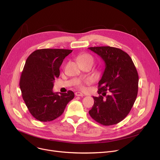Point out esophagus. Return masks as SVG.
I'll return each mask as SVG.
<instances>
[{"instance_id":"obj_1","label":"esophagus","mask_w":160,"mask_h":160,"mask_svg":"<svg viewBox=\"0 0 160 160\" xmlns=\"http://www.w3.org/2000/svg\"><path fill=\"white\" fill-rule=\"evenodd\" d=\"M75 95L76 96H78V97H83V94L80 93V92H76L75 93Z\"/></svg>"}]
</instances>
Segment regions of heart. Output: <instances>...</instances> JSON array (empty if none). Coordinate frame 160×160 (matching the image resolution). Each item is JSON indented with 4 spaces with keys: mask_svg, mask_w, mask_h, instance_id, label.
Instances as JSON below:
<instances>
[{
    "mask_svg": "<svg viewBox=\"0 0 160 160\" xmlns=\"http://www.w3.org/2000/svg\"><path fill=\"white\" fill-rule=\"evenodd\" d=\"M77 60L80 63H89L93 64V63H94V59H93V56L89 54H87V53H84V54H82L80 55L78 57ZM87 83H88V82L77 81V83H76V86H77V87L78 88H79L80 89H83V88H84V85Z\"/></svg>",
    "mask_w": 160,
    "mask_h": 160,
    "instance_id": "heart-1",
    "label": "heart"
}]
</instances>
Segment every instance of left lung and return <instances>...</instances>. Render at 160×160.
Instances as JSON below:
<instances>
[{"label":"left lung","instance_id":"left-lung-1","mask_svg":"<svg viewBox=\"0 0 160 160\" xmlns=\"http://www.w3.org/2000/svg\"><path fill=\"white\" fill-rule=\"evenodd\" d=\"M105 63L98 82L99 97H93L90 116L104 126L116 124L128 115L136 101L139 77L130 56L120 48L112 47L88 48Z\"/></svg>","mask_w":160,"mask_h":160}]
</instances>
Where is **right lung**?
<instances>
[{
  "instance_id": "1",
  "label": "right lung",
  "mask_w": 160,
  "mask_h": 160,
  "mask_svg": "<svg viewBox=\"0 0 160 160\" xmlns=\"http://www.w3.org/2000/svg\"><path fill=\"white\" fill-rule=\"evenodd\" d=\"M68 49H38L27 58L19 86L30 113L41 122L51 121L62 115L74 97L72 91L54 93V81L60 76L64 58L72 52Z\"/></svg>"
}]
</instances>
